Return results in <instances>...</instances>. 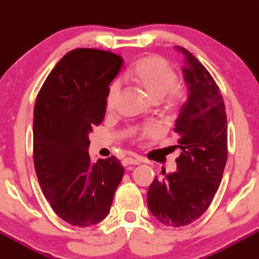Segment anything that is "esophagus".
Masks as SVG:
<instances>
[{"label":"esophagus","instance_id":"1","mask_svg":"<svg viewBox=\"0 0 259 259\" xmlns=\"http://www.w3.org/2000/svg\"><path fill=\"white\" fill-rule=\"evenodd\" d=\"M141 163V160L139 159V158H125V159L123 160V165H138Z\"/></svg>","mask_w":259,"mask_h":259}]
</instances>
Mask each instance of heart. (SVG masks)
Listing matches in <instances>:
<instances>
[{
	"mask_svg": "<svg viewBox=\"0 0 259 259\" xmlns=\"http://www.w3.org/2000/svg\"><path fill=\"white\" fill-rule=\"evenodd\" d=\"M129 78L138 84L154 104L165 99L167 105H174L180 98V89L176 85V73L165 59L158 55H148L136 61L130 70ZM120 94V84L114 82L108 89L106 105L108 110H113ZM155 133V127L143 129V135Z\"/></svg>",
	"mask_w": 259,
	"mask_h": 259,
	"instance_id": "b5f03b06",
	"label": "heart"
}]
</instances>
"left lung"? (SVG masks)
I'll return each mask as SVG.
<instances>
[{
  "label": "left lung",
  "instance_id": "8db88e82",
  "mask_svg": "<svg viewBox=\"0 0 259 259\" xmlns=\"http://www.w3.org/2000/svg\"><path fill=\"white\" fill-rule=\"evenodd\" d=\"M183 79L188 96L174 132L180 135L177 171L154 177L147 192L152 214L165 226L198 220L212 201L227 163V116L219 87L204 65L182 47Z\"/></svg>",
  "mask_w": 259,
  "mask_h": 259
}]
</instances>
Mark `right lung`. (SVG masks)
<instances>
[{"label": "right lung", "mask_w": 259, "mask_h": 259, "mask_svg": "<svg viewBox=\"0 0 259 259\" xmlns=\"http://www.w3.org/2000/svg\"><path fill=\"white\" fill-rule=\"evenodd\" d=\"M123 59L78 48L55 65L37 95L33 161L54 212L76 227L101 222L110 212L124 169L116 157L90 161L89 134L104 120L108 85Z\"/></svg>", "instance_id": "obj_1"}]
</instances>
